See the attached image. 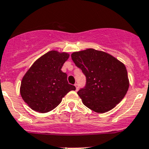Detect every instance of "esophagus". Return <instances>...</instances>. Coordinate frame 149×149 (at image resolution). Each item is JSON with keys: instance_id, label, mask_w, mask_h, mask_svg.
<instances>
[{"instance_id": "esophagus-1", "label": "esophagus", "mask_w": 149, "mask_h": 149, "mask_svg": "<svg viewBox=\"0 0 149 149\" xmlns=\"http://www.w3.org/2000/svg\"><path fill=\"white\" fill-rule=\"evenodd\" d=\"M75 87H76V91H77L79 90V85L78 84H75Z\"/></svg>"}]
</instances>
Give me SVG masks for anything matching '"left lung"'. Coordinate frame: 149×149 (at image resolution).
I'll use <instances>...</instances> for the list:
<instances>
[{"label":"left lung","mask_w":149,"mask_h":149,"mask_svg":"<svg viewBox=\"0 0 149 149\" xmlns=\"http://www.w3.org/2000/svg\"><path fill=\"white\" fill-rule=\"evenodd\" d=\"M71 58L86 77L77 94L85 106L98 113L111 110L125 97L129 79L125 64L108 53L94 49L76 52Z\"/></svg>","instance_id":"left-lung-1"}]
</instances>
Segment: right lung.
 Wrapping results in <instances>:
<instances>
[{"instance_id":"right-lung-1","label":"right lung","mask_w":149,"mask_h":149,"mask_svg":"<svg viewBox=\"0 0 149 149\" xmlns=\"http://www.w3.org/2000/svg\"><path fill=\"white\" fill-rule=\"evenodd\" d=\"M69 56L67 52H48L23 76L21 96L33 110L42 113L49 112L60 104L67 93L76 90L74 85L67 82V73L61 71Z\"/></svg>"}]
</instances>
